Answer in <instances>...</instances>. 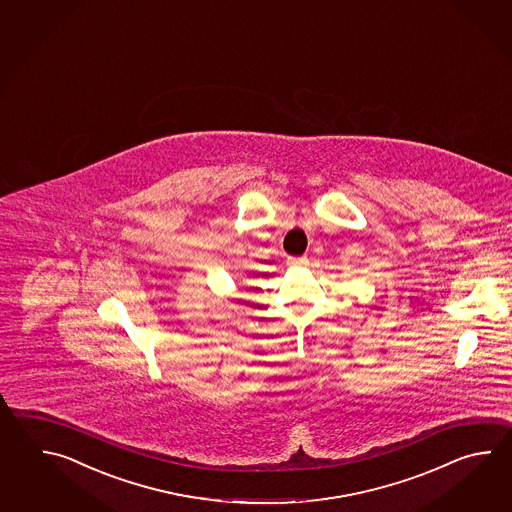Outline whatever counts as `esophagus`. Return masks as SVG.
I'll return each mask as SVG.
<instances>
[{
    "label": "esophagus",
    "mask_w": 512,
    "mask_h": 512,
    "mask_svg": "<svg viewBox=\"0 0 512 512\" xmlns=\"http://www.w3.org/2000/svg\"><path fill=\"white\" fill-rule=\"evenodd\" d=\"M287 263H289V265H294V267H302V265H307L309 260H307V256H298V258H289Z\"/></svg>",
    "instance_id": "1"
}]
</instances>
